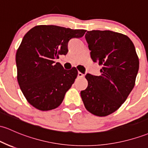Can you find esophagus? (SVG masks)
<instances>
[{
  "instance_id": "esophagus-1",
  "label": "esophagus",
  "mask_w": 148,
  "mask_h": 148,
  "mask_svg": "<svg viewBox=\"0 0 148 148\" xmlns=\"http://www.w3.org/2000/svg\"><path fill=\"white\" fill-rule=\"evenodd\" d=\"M84 77V74H82V72H80V71H79L78 72V77L81 78V77Z\"/></svg>"
}]
</instances>
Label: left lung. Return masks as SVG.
Masks as SVG:
<instances>
[{
    "label": "left lung",
    "mask_w": 148,
    "mask_h": 148,
    "mask_svg": "<svg viewBox=\"0 0 148 148\" xmlns=\"http://www.w3.org/2000/svg\"><path fill=\"white\" fill-rule=\"evenodd\" d=\"M92 61L103 67L101 75L87 74L88 87L81 91L89 112L105 116L117 110L134 88L139 69L135 46L127 36L92 30L85 35Z\"/></svg>",
    "instance_id": "obj_1"
}]
</instances>
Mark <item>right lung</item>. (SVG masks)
<instances>
[{
  "mask_svg": "<svg viewBox=\"0 0 148 148\" xmlns=\"http://www.w3.org/2000/svg\"><path fill=\"white\" fill-rule=\"evenodd\" d=\"M86 31L55 25L36 26L24 35L16 53L17 82L31 105L42 111L60 105L78 75L54 60L68 52V42Z\"/></svg>",
  "mask_w": 148,
  "mask_h": 148,
  "instance_id": "obj_1",
  "label": "right lung"
}]
</instances>
